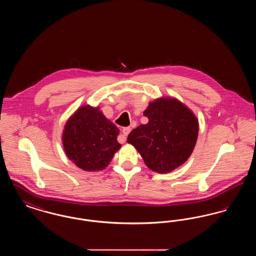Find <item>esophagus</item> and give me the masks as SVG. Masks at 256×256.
<instances>
[{"instance_id": "34e87169", "label": "esophagus", "mask_w": 256, "mask_h": 256, "mask_svg": "<svg viewBox=\"0 0 256 256\" xmlns=\"http://www.w3.org/2000/svg\"><path fill=\"white\" fill-rule=\"evenodd\" d=\"M130 130H132V128H130V126H126V128H122V135H121V136L119 137V142H120V143H122H122L126 142V136L130 132Z\"/></svg>"}]
</instances>
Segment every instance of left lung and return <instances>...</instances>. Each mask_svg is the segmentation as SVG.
<instances>
[{
  "mask_svg": "<svg viewBox=\"0 0 256 256\" xmlns=\"http://www.w3.org/2000/svg\"><path fill=\"white\" fill-rule=\"evenodd\" d=\"M148 119L128 134L150 170L169 172L182 166L195 148L198 122L194 113L176 98H160L144 111Z\"/></svg>",
  "mask_w": 256,
  "mask_h": 256,
  "instance_id": "obj_1",
  "label": "left lung"
}]
</instances>
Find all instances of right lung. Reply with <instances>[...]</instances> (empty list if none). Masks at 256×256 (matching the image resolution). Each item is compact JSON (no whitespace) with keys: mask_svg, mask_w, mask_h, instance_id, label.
<instances>
[{"mask_svg":"<svg viewBox=\"0 0 256 256\" xmlns=\"http://www.w3.org/2000/svg\"><path fill=\"white\" fill-rule=\"evenodd\" d=\"M118 128L106 119L98 108L84 106L69 118L64 126L62 142L68 158L80 169H104L121 148L117 141Z\"/></svg>","mask_w":256,"mask_h":256,"instance_id":"add662e5","label":"right lung"}]
</instances>
